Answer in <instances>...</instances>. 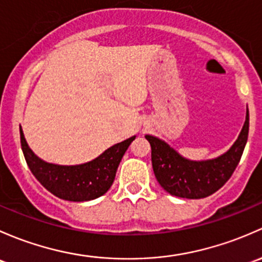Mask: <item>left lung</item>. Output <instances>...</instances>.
<instances>
[{"label":"left lung","instance_id":"8db88e82","mask_svg":"<svg viewBox=\"0 0 262 262\" xmlns=\"http://www.w3.org/2000/svg\"><path fill=\"white\" fill-rule=\"evenodd\" d=\"M249 110L246 121L233 146L220 158L190 161L180 156L158 137L146 135L151 145V163L159 184L171 195L201 199L215 193L226 184L241 160L249 137Z\"/></svg>","mask_w":262,"mask_h":262}]
</instances>
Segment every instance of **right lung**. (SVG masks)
<instances>
[{"instance_id": "right-lung-1", "label": "right lung", "mask_w": 262, "mask_h": 262, "mask_svg": "<svg viewBox=\"0 0 262 262\" xmlns=\"http://www.w3.org/2000/svg\"><path fill=\"white\" fill-rule=\"evenodd\" d=\"M20 140L26 164L45 189L60 199L85 202L103 195L111 188L121 159L135 136L113 145L90 163L74 166L55 165L40 160L28 146L21 127Z\"/></svg>"}]
</instances>
